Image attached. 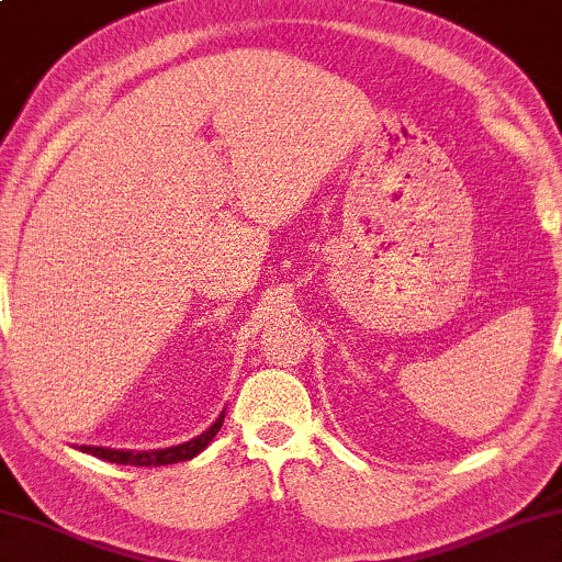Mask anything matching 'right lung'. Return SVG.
<instances>
[{"label": "right lung", "mask_w": 562, "mask_h": 562, "mask_svg": "<svg viewBox=\"0 0 562 562\" xmlns=\"http://www.w3.org/2000/svg\"><path fill=\"white\" fill-rule=\"evenodd\" d=\"M224 424V412L220 418L209 426V429L201 434V437L191 439L187 443H179V447H169V449H154V451H121V449H105V447H86L82 443V451L93 454L98 459H105V462H115V464H131V467H164V464H179L187 462V459H194L199 451H204L209 447V441L216 437V431L222 429Z\"/></svg>", "instance_id": "obj_1"}]
</instances>
